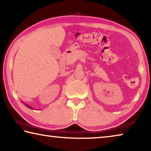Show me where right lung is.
<instances>
[{
    "instance_id": "right-lung-1",
    "label": "right lung",
    "mask_w": 151,
    "mask_h": 151,
    "mask_svg": "<svg viewBox=\"0 0 151 151\" xmlns=\"http://www.w3.org/2000/svg\"><path fill=\"white\" fill-rule=\"evenodd\" d=\"M25 105H26V106H27L28 108H29V109H34V108H32V106H30V105H29V104H25Z\"/></svg>"
}]
</instances>
